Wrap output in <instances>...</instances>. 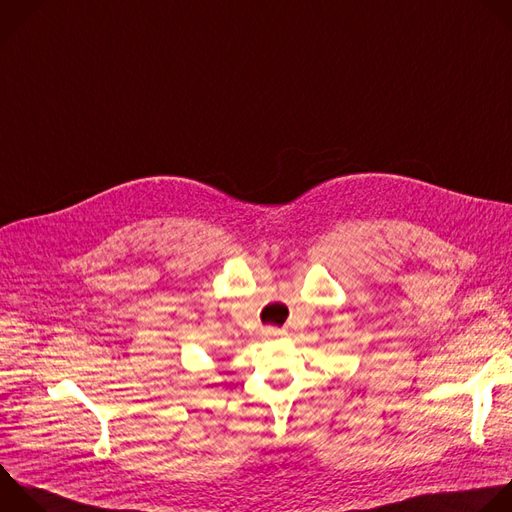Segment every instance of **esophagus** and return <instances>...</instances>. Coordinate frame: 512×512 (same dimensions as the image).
Listing matches in <instances>:
<instances>
[{
	"label": "esophagus",
	"instance_id": "esophagus-1",
	"mask_svg": "<svg viewBox=\"0 0 512 512\" xmlns=\"http://www.w3.org/2000/svg\"><path fill=\"white\" fill-rule=\"evenodd\" d=\"M263 335H265V337H281V335H285V329H279V327L269 325V327L263 329Z\"/></svg>",
	"mask_w": 512,
	"mask_h": 512
}]
</instances>
